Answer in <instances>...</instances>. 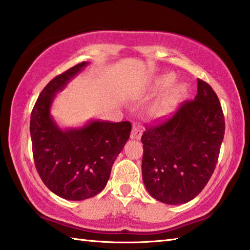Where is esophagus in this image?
I'll return each mask as SVG.
<instances>
[{
	"mask_svg": "<svg viewBox=\"0 0 250 250\" xmlns=\"http://www.w3.org/2000/svg\"><path fill=\"white\" fill-rule=\"evenodd\" d=\"M143 132V126L140 125H133L132 126V131H131V139H135V140H140L141 139V135H142Z\"/></svg>",
	"mask_w": 250,
	"mask_h": 250,
	"instance_id": "obj_1",
	"label": "esophagus"
}]
</instances>
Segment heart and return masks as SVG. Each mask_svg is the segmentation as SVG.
<instances>
[{
	"label": "heart",
	"instance_id": "1",
	"mask_svg": "<svg viewBox=\"0 0 250 250\" xmlns=\"http://www.w3.org/2000/svg\"><path fill=\"white\" fill-rule=\"evenodd\" d=\"M175 81V76L171 75V74H166V75H163L161 76L160 79L157 80V86L160 88H165V87H168L172 83H174ZM180 92V87H177L175 90V94H178Z\"/></svg>",
	"mask_w": 250,
	"mask_h": 250
}]
</instances>
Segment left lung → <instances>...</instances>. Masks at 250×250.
Segmentation results:
<instances>
[{"instance_id":"8db88e82","label":"left lung","mask_w":250,"mask_h":250,"mask_svg":"<svg viewBox=\"0 0 250 250\" xmlns=\"http://www.w3.org/2000/svg\"><path fill=\"white\" fill-rule=\"evenodd\" d=\"M193 101L181 104L170 119L146 128L142 135V177L156 200L184 204L196 198L215 169L225 132L216 94L197 80Z\"/></svg>"}]
</instances>
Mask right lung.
Instances as JSON below:
<instances>
[{
    "instance_id": "right-lung-1",
    "label": "right lung",
    "mask_w": 250,
    "mask_h": 250,
    "mask_svg": "<svg viewBox=\"0 0 250 250\" xmlns=\"http://www.w3.org/2000/svg\"><path fill=\"white\" fill-rule=\"evenodd\" d=\"M88 65L82 62L58 75L42 89L30 117L35 165L51 191L66 200L96 196L106 187L113 162L129 140V121L90 120L61 128L51 115L57 94Z\"/></svg>"
}]
</instances>
